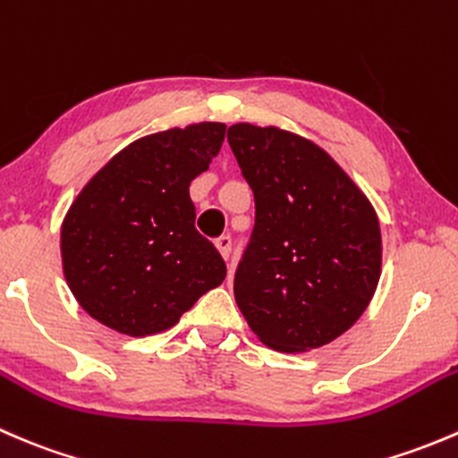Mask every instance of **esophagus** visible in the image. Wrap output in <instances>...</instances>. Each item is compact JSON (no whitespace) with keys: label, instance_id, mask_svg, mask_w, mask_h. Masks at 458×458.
<instances>
[{"label":"esophagus","instance_id":"1","mask_svg":"<svg viewBox=\"0 0 458 458\" xmlns=\"http://www.w3.org/2000/svg\"><path fill=\"white\" fill-rule=\"evenodd\" d=\"M215 246H216V250L221 252V257L228 259L230 250H233V237H230V234H221V237L215 242Z\"/></svg>","mask_w":458,"mask_h":458}]
</instances>
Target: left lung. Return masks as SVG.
Wrapping results in <instances>:
<instances>
[{
	"label": "left lung",
	"mask_w": 458,
	"mask_h": 458,
	"mask_svg": "<svg viewBox=\"0 0 458 458\" xmlns=\"http://www.w3.org/2000/svg\"><path fill=\"white\" fill-rule=\"evenodd\" d=\"M228 143L255 192V230L234 272L239 310L267 348H321L372 301L381 276L377 212L306 137L234 123Z\"/></svg>",
	"instance_id": "1"
}]
</instances>
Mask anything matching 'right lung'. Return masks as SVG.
<instances>
[{"mask_svg":"<svg viewBox=\"0 0 458 458\" xmlns=\"http://www.w3.org/2000/svg\"><path fill=\"white\" fill-rule=\"evenodd\" d=\"M224 137L219 122L141 137L77 195L62 224V266L92 318L128 336L157 335L225 279L188 192Z\"/></svg>","mask_w":458,"mask_h":458,"instance_id":"add662e5","label":"right lung"}]
</instances>
